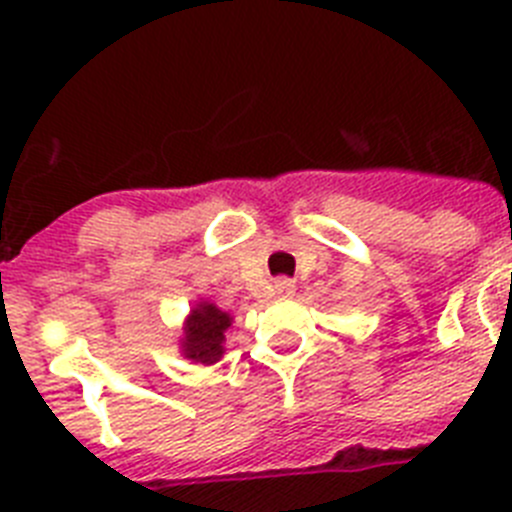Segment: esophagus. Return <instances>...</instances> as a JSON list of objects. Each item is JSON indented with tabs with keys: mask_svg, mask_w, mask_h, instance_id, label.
<instances>
[{
	"mask_svg": "<svg viewBox=\"0 0 512 512\" xmlns=\"http://www.w3.org/2000/svg\"><path fill=\"white\" fill-rule=\"evenodd\" d=\"M275 290H278L280 296H290V293L296 290V285H293V280L280 278V280H275Z\"/></svg>",
	"mask_w": 512,
	"mask_h": 512,
	"instance_id": "obj_1",
	"label": "esophagus"
}]
</instances>
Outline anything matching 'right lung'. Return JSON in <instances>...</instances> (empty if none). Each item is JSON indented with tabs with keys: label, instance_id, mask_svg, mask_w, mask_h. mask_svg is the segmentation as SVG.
<instances>
[{
	"label": "right lung",
	"instance_id": "add662e5",
	"mask_svg": "<svg viewBox=\"0 0 512 512\" xmlns=\"http://www.w3.org/2000/svg\"><path fill=\"white\" fill-rule=\"evenodd\" d=\"M232 319L219 311L214 303H201L191 311L186 321V339H183V354L196 359L201 365H214L224 354V331L229 329Z\"/></svg>",
	"mask_w": 512,
	"mask_h": 512
}]
</instances>
